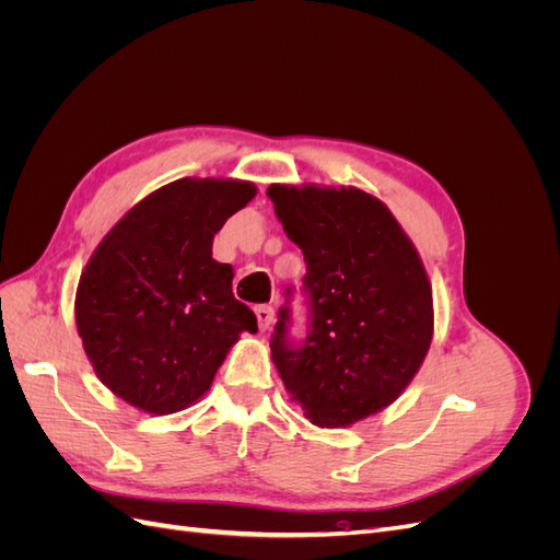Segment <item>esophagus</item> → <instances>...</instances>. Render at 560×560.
Segmentation results:
<instances>
[{
	"mask_svg": "<svg viewBox=\"0 0 560 560\" xmlns=\"http://www.w3.org/2000/svg\"><path fill=\"white\" fill-rule=\"evenodd\" d=\"M254 313H257L259 329H261V331L270 329V325H273V319H276V311L270 308V306H257V308H254Z\"/></svg>",
	"mask_w": 560,
	"mask_h": 560,
	"instance_id": "esophagus-1",
	"label": "esophagus"
}]
</instances>
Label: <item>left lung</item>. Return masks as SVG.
I'll return each instance as SVG.
<instances>
[{
    "label": "left lung",
    "mask_w": 560,
    "mask_h": 560,
    "mask_svg": "<svg viewBox=\"0 0 560 560\" xmlns=\"http://www.w3.org/2000/svg\"><path fill=\"white\" fill-rule=\"evenodd\" d=\"M268 198L306 259L308 334L292 341L278 313L270 352L317 428H348L393 404L432 343V287L409 235L383 202L352 186L270 184ZM290 296V292H287Z\"/></svg>",
    "instance_id": "1"
}]
</instances>
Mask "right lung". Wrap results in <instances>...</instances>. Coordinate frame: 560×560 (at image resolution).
I'll return each instance as SVG.
<instances>
[{
  "label": "right lung",
  "instance_id": "1",
  "mask_svg": "<svg viewBox=\"0 0 560 560\" xmlns=\"http://www.w3.org/2000/svg\"><path fill=\"white\" fill-rule=\"evenodd\" d=\"M257 196L238 179L184 177L140 200L97 245L77 290V329L116 397L167 416L208 393L257 317L233 296L214 233Z\"/></svg>",
  "mask_w": 560,
  "mask_h": 560
}]
</instances>
